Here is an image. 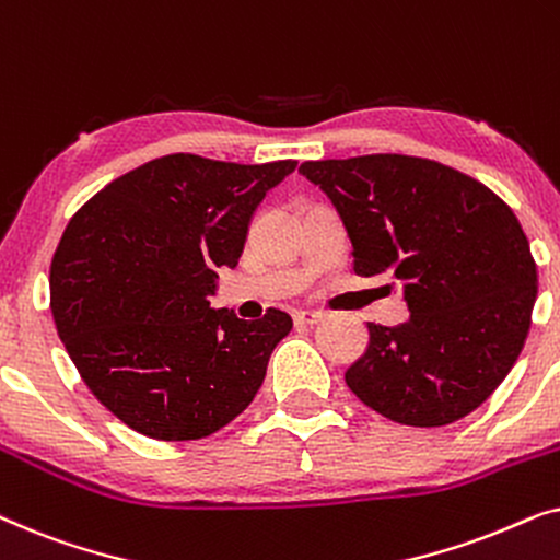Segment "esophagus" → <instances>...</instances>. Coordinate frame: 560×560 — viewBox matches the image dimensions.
Returning a JSON list of instances; mask_svg holds the SVG:
<instances>
[{
	"mask_svg": "<svg viewBox=\"0 0 560 560\" xmlns=\"http://www.w3.org/2000/svg\"><path fill=\"white\" fill-rule=\"evenodd\" d=\"M293 320H295V326H313L320 320V313L318 311H298Z\"/></svg>",
	"mask_w": 560,
	"mask_h": 560,
	"instance_id": "obj_1",
	"label": "esophagus"
}]
</instances>
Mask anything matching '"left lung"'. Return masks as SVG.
Here are the masks:
<instances>
[{"label":"left lung","mask_w":560,"mask_h":560,"mask_svg":"<svg viewBox=\"0 0 560 560\" xmlns=\"http://www.w3.org/2000/svg\"><path fill=\"white\" fill-rule=\"evenodd\" d=\"M301 173L339 211L354 272L402 282L410 308L402 326L366 324L370 347L347 370L351 393L416 428L477 410L515 366L538 295L510 206L471 175L395 152L308 160Z\"/></svg>","instance_id":"left-lung-1"}]
</instances>
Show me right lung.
<instances>
[{"label":"right lung","mask_w":560,"mask_h":560,"mask_svg":"<svg viewBox=\"0 0 560 560\" xmlns=\"http://www.w3.org/2000/svg\"><path fill=\"white\" fill-rule=\"evenodd\" d=\"M295 160H150L91 196L50 262V311L106 410L158 441L217 433L255 400L293 318L211 308L217 267H236L255 209Z\"/></svg>","instance_id":"add662e5"}]
</instances>
